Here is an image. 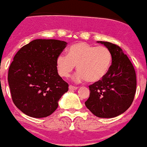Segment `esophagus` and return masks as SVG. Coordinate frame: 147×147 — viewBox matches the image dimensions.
I'll return each mask as SVG.
<instances>
[{"mask_svg":"<svg viewBox=\"0 0 147 147\" xmlns=\"http://www.w3.org/2000/svg\"><path fill=\"white\" fill-rule=\"evenodd\" d=\"M77 89H78L77 87L72 86V85H70L69 86V90H77Z\"/></svg>","mask_w":147,"mask_h":147,"instance_id":"obj_1","label":"esophagus"}]
</instances>
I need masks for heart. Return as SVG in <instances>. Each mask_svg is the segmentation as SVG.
I'll use <instances>...</instances> for the list:
<instances>
[{
    "label": "heart",
    "mask_w": 147,
    "mask_h": 147,
    "mask_svg": "<svg viewBox=\"0 0 147 147\" xmlns=\"http://www.w3.org/2000/svg\"><path fill=\"white\" fill-rule=\"evenodd\" d=\"M112 64V54L105 46H95L86 42H78L71 45L67 55L61 54L56 59L59 74L67 78L76 65L78 72L74 81L80 82L86 80L89 82H96L103 79Z\"/></svg>",
    "instance_id": "heart-1"
}]
</instances>
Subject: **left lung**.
I'll list each match as a JSON object with an SVG mask.
<instances>
[{"label":"left lung","instance_id":"8db88e82","mask_svg":"<svg viewBox=\"0 0 147 147\" xmlns=\"http://www.w3.org/2000/svg\"><path fill=\"white\" fill-rule=\"evenodd\" d=\"M98 43L112 54V65L102 80L90 85L87 108L97 117H116L130 107L136 91V74L132 62L119 45L104 41Z\"/></svg>","mask_w":147,"mask_h":147}]
</instances>
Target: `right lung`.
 Masks as SVG:
<instances>
[{
	"label": "right lung",
	"mask_w": 147,
	"mask_h": 147,
	"mask_svg": "<svg viewBox=\"0 0 147 147\" xmlns=\"http://www.w3.org/2000/svg\"><path fill=\"white\" fill-rule=\"evenodd\" d=\"M67 42L37 39L24 45L14 57L8 74L11 98L17 107L33 118L51 115L68 90L59 76L56 59Z\"/></svg>",
	"instance_id": "right-lung-1"
}]
</instances>
